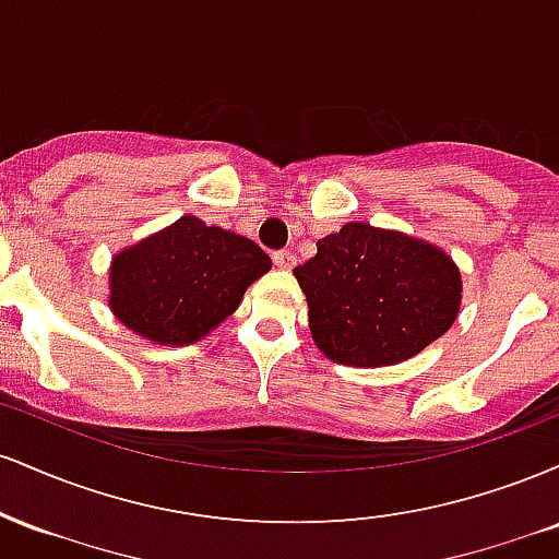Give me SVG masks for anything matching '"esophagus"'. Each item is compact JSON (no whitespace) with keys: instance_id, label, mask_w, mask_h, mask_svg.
I'll list each match as a JSON object with an SVG mask.
<instances>
[{"instance_id":"34e87169","label":"esophagus","mask_w":559,"mask_h":559,"mask_svg":"<svg viewBox=\"0 0 559 559\" xmlns=\"http://www.w3.org/2000/svg\"><path fill=\"white\" fill-rule=\"evenodd\" d=\"M273 262L278 267H284V271H292L297 258H294V252H288V249H278V252H273Z\"/></svg>"}]
</instances>
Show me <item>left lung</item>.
<instances>
[{
	"label": "left lung",
	"instance_id": "obj_1",
	"mask_svg": "<svg viewBox=\"0 0 559 559\" xmlns=\"http://www.w3.org/2000/svg\"><path fill=\"white\" fill-rule=\"evenodd\" d=\"M318 349L352 368H381L444 336L463 297L449 254L370 223H346L294 267Z\"/></svg>",
	"mask_w": 559,
	"mask_h": 559
}]
</instances>
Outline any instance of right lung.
<instances>
[{
	"instance_id": "add662e5",
	"label": "right lung",
	"mask_w": 559,
	"mask_h": 559,
	"mask_svg": "<svg viewBox=\"0 0 559 559\" xmlns=\"http://www.w3.org/2000/svg\"><path fill=\"white\" fill-rule=\"evenodd\" d=\"M267 271L254 241L183 215L112 260L110 307L139 336L183 346L223 323Z\"/></svg>"
}]
</instances>
